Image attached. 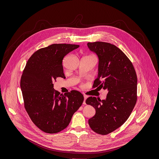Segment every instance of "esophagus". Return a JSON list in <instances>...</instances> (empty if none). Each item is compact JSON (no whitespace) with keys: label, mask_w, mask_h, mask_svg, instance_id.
Instances as JSON below:
<instances>
[{"label":"esophagus","mask_w":159,"mask_h":159,"mask_svg":"<svg viewBox=\"0 0 159 159\" xmlns=\"http://www.w3.org/2000/svg\"><path fill=\"white\" fill-rule=\"evenodd\" d=\"M87 98V96H86V95H84V100H83V104H86V102H85V101H86V99Z\"/></svg>","instance_id":"34e87169"}]
</instances>
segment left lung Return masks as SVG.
<instances>
[{"mask_svg":"<svg viewBox=\"0 0 159 159\" xmlns=\"http://www.w3.org/2000/svg\"><path fill=\"white\" fill-rule=\"evenodd\" d=\"M87 45L98 57V77L93 88L108 91L106 99L90 97L86 100L96 111L88 123L95 132L107 135L127 120L135 106L137 76L130 61L117 46L103 42Z\"/></svg>","mask_w":159,"mask_h":159,"instance_id":"8db88e82","label":"left lung"}]
</instances>
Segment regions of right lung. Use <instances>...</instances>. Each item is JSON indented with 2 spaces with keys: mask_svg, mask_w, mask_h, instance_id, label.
<instances>
[{
  "mask_svg": "<svg viewBox=\"0 0 159 159\" xmlns=\"http://www.w3.org/2000/svg\"><path fill=\"white\" fill-rule=\"evenodd\" d=\"M79 47L52 44L40 49L31 56L23 71L20 86L25 108L34 125L46 133L55 134L66 128L83 103L80 92L62 95L53 88L57 77H66L64 57Z\"/></svg>",
  "mask_w": 159,
  "mask_h": 159,
  "instance_id": "1",
  "label": "right lung"
}]
</instances>
